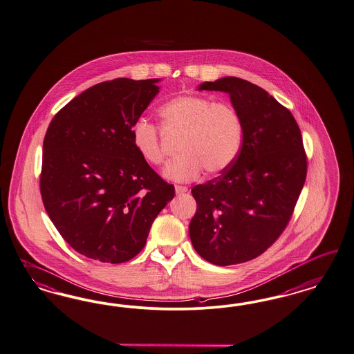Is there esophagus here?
<instances>
[{"mask_svg":"<svg viewBox=\"0 0 354 354\" xmlns=\"http://www.w3.org/2000/svg\"><path fill=\"white\" fill-rule=\"evenodd\" d=\"M188 191V188L185 187V185H175V192L178 194V195H182V194H185Z\"/></svg>","mask_w":354,"mask_h":354,"instance_id":"34e87169","label":"esophagus"}]
</instances>
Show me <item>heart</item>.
Wrapping results in <instances>:
<instances>
[{"mask_svg":"<svg viewBox=\"0 0 354 354\" xmlns=\"http://www.w3.org/2000/svg\"><path fill=\"white\" fill-rule=\"evenodd\" d=\"M159 127L138 119L131 128L132 144L150 166L167 157L162 133L179 137L180 156L172 159L165 176L175 182L196 179L203 171L217 175L230 169L243 145V120L236 109L204 95H179L158 110Z\"/></svg>","mask_w":354,"mask_h":354,"instance_id":"1","label":"heart"}]
</instances>
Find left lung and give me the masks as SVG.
Here are the masks:
<instances>
[{
    "instance_id": "8db88e82",
    "label": "left lung",
    "mask_w": 354,
    "mask_h": 354,
    "mask_svg": "<svg viewBox=\"0 0 354 354\" xmlns=\"http://www.w3.org/2000/svg\"><path fill=\"white\" fill-rule=\"evenodd\" d=\"M198 90L230 95L243 120V145L230 169L192 188L189 236L209 263L239 264L266 252L292 218L307 174L302 134L290 111L245 80L223 77Z\"/></svg>"
}]
</instances>
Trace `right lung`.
I'll return each mask as SVG.
<instances>
[{
	"label": "right lung",
	"instance_id": "1",
	"mask_svg": "<svg viewBox=\"0 0 354 354\" xmlns=\"http://www.w3.org/2000/svg\"><path fill=\"white\" fill-rule=\"evenodd\" d=\"M158 81L116 78L91 86L49 124L40 194L65 242L84 257L111 264L133 259L175 196L131 138Z\"/></svg>",
	"mask_w": 354,
	"mask_h": 354
}]
</instances>
